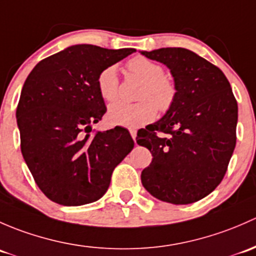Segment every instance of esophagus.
Segmentation results:
<instances>
[{
    "instance_id": "1",
    "label": "esophagus",
    "mask_w": 256,
    "mask_h": 256,
    "mask_svg": "<svg viewBox=\"0 0 256 256\" xmlns=\"http://www.w3.org/2000/svg\"><path fill=\"white\" fill-rule=\"evenodd\" d=\"M129 132H130L132 138H133L134 140H136V129H130V130H129Z\"/></svg>"
}]
</instances>
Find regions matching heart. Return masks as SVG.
<instances>
[{
  "label": "heart",
  "mask_w": 256,
  "mask_h": 256,
  "mask_svg": "<svg viewBox=\"0 0 256 256\" xmlns=\"http://www.w3.org/2000/svg\"><path fill=\"white\" fill-rule=\"evenodd\" d=\"M129 71L143 80L136 104L114 102L108 107L107 118L112 124L136 128L152 122L156 108L166 112L176 98V86L164 75L162 65L144 56L132 58L127 64ZM118 74L114 65L104 68L97 76V88L104 101H114L118 96Z\"/></svg>",
  "instance_id": "1"
}]
</instances>
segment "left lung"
Returning a JSON list of instances; mask_svg holds the SVG:
<instances>
[{
	"mask_svg": "<svg viewBox=\"0 0 256 256\" xmlns=\"http://www.w3.org/2000/svg\"><path fill=\"white\" fill-rule=\"evenodd\" d=\"M140 52L166 65L178 91L164 117L136 136L152 155L142 184L160 201L192 204L224 178L236 142V100L222 70L191 50Z\"/></svg>",
	"mask_w": 256,
	"mask_h": 256,
	"instance_id": "1",
	"label": "left lung"
}]
</instances>
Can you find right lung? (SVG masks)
<instances>
[{
    "label": "right lung",
    "mask_w": 256,
    "mask_h": 256,
    "mask_svg": "<svg viewBox=\"0 0 256 256\" xmlns=\"http://www.w3.org/2000/svg\"><path fill=\"white\" fill-rule=\"evenodd\" d=\"M134 52L78 44L39 62L28 75L16 112L20 150L52 202L81 206L100 200L133 149L122 128L90 133L107 110L97 76Z\"/></svg>",
    "instance_id": "1"
}]
</instances>
